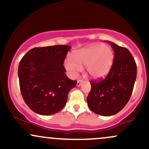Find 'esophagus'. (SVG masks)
<instances>
[{
    "instance_id": "esophagus-1",
    "label": "esophagus",
    "mask_w": 149,
    "mask_h": 149,
    "mask_svg": "<svg viewBox=\"0 0 149 149\" xmlns=\"http://www.w3.org/2000/svg\"><path fill=\"white\" fill-rule=\"evenodd\" d=\"M82 83H83V80H78V81H77V86H80L81 85Z\"/></svg>"
}]
</instances>
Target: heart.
Wrapping results in <instances>:
<instances>
[{
  "label": "heart",
  "mask_w": 149,
  "mask_h": 149,
  "mask_svg": "<svg viewBox=\"0 0 149 149\" xmlns=\"http://www.w3.org/2000/svg\"><path fill=\"white\" fill-rule=\"evenodd\" d=\"M73 59L66 58L64 66L71 76L76 77L83 67L88 74L95 80L104 78L111 69L114 61V52L103 43H95L78 49L73 53Z\"/></svg>",
  "instance_id": "b5f03b06"
}]
</instances>
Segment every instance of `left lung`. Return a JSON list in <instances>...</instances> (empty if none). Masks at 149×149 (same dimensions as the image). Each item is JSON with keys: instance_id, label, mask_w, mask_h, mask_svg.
<instances>
[{"instance_id": "left-lung-1", "label": "left lung", "mask_w": 149, "mask_h": 149, "mask_svg": "<svg viewBox=\"0 0 149 149\" xmlns=\"http://www.w3.org/2000/svg\"><path fill=\"white\" fill-rule=\"evenodd\" d=\"M114 61L110 72L100 82L91 81V90L87 97L90 110L103 116L120 111L130 98L136 78V65L127 48L113 42Z\"/></svg>"}]
</instances>
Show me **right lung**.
<instances>
[{"label":"right lung","mask_w":149,"mask_h":149,"mask_svg":"<svg viewBox=\"0 0 149 149\" xmlns=\"http://www.w3.org/2000/svg\"><path fill=\"white\" fill-rule=\"evenodd\" d=\"M68 45L34 47L20 61L18 68L20 90L25 103L42 116L59 112L67 102L68 94L77 81L66 76L63 64Z\"/></svg>","instance_id":"1"}]
</instances>
